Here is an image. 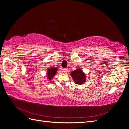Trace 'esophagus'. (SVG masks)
Here are the masks:
<instances>
[{
	"mask_svg": "<svg viewBox=\"0 0 129 129\" xmlns=\"http://www.w3.org/2000/svg\"><path fill=\"white\" fill-rule=\"evenodd\" d=\"M62 71L64 72V73H67V71H68V70L67 69H62Z\"/></svg>",
	"mask_w": 129,
	"mask_h": 129,
	"instance_id": "obj_1",
	"label": "esophagus"
}]
</instances>
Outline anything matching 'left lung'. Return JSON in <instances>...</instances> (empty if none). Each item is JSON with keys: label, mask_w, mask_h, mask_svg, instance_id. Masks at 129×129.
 <instances>
[{"label": "left lung", "mask_w": 129, "mask_h": 129, "mask_svg": "<svg viewBox=\"0 0 129 129\" xmlns=\"http://www.w3.org/2000/svg\"><path fill=\"white\" fill-rule=\"evenodd\" d=\"M71 75L77 84L81 85L86 81L85 74L83 73L81 69H77L73 71Z\"/></svg>", "instance_id": "obj_1"}]
</instances>
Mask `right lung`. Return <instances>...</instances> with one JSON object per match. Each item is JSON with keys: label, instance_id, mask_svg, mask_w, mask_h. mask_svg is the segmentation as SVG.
Wrapping results in <instances>:
<instances>
[{"label": "right lung", "instance_id": "add662e5", "mask_svg": "<svg viewBox=\"0 0 129 129\" xmlns=\"http://www.w3.org/2000/svg\"><path fill=\"white\" fill-rule=\"evenodd\" d=\"M56 72V68H51L50 69L48 70V71L47 73V75H48V79L49 80H50L52 78H53V77L55 75Z\"/></svg>", "mask_w": 129, "mask_h": 129}]
</instances>
